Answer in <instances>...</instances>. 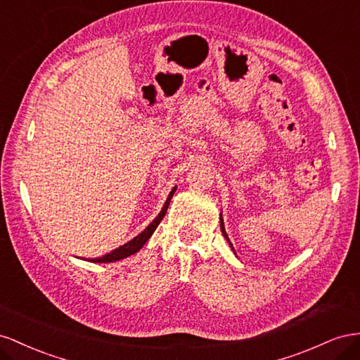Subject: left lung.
<instances>
[{"instance_id": "8db88e82", "label": "left lung", "mask_w": 360, "mask_h": 360, "mask_svg": "<svg viewBox=\"0 0 360 360\" xmlns=\"http://www.w3.org/2000/svg\"><path fill=\"white\" fill-rule=\"evenodd\" d=\"M220 228H221V233H223V237L228 240V243H229V245H231V249L233 250V253H235V249H233V245H232V243L229 241V238H228V233H226V231H224V224H223V219H220Z\"/></svg>"}]
</instances>
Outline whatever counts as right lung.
Wrapping results in <instances>:
<instances>
[{
    "instance_id": "right-lung-1",
    "label": "right lung",
    "mask_w": 360,
    "mask_h": 360,
    "mask_svg": "<svg viewBox=\"0 0 360 360\" xmlns=\"http://www.w3.org/2000/svg\"><path fill=\"white\" fill-rule=\"evenodd\" d=\"M174 191H176V187H173V190L169 193V198H167L166 203H164V207H162V210L160 211V214L157 215L155 219L152 220V223L148 226V228H146L145 231H143L141 233L137 235L136 238H132V240L128 241L127 244H123V245H120V248L115 249L112 252H110V253H107V255H104V256H101V258L90 259V262H99V264H102V262H115V261H120V259H123V258H128V256L137 253V252L143 248V245L146 244V241L150 238V235H152L153 232H155L157 226H158V224L161 223V220L164 219V215H166V212H167L169 203H170V200H172V198H173Z\"/></svg>"
}]
</instances>
